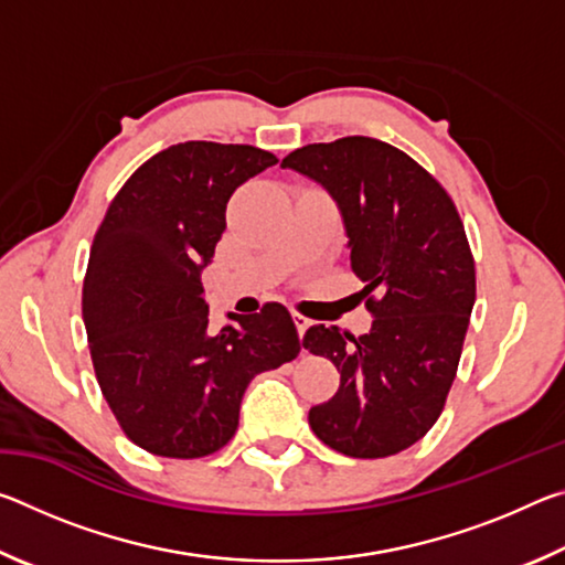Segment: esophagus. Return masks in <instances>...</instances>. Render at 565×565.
Wrapping results in <instances>:
<instances>
[{
  "instance_id": "esophagus-1",
  "label": "esophagus",
  "mask_w": 565,
  "mask_h": 565,
  "mask_svg": "<svg viewBox=\"0 0 565 565\" xmlns=\"http://www.w3.org/2000/svg\"><path fill=\"white\" fill-rule=\"evenodd\" d=\"M294 323H296V331H299V337L303 339V333H306V329L311 327V321L306 319V317H301V313L294 311Z\"/></svg>"
}]
</instances>
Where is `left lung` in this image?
<instances>
[{
  "label": "left lung",
  "mask_w": 565,
  "mask_h": 565,
  "mask_svg": "<svg viewBox=\"0 0 565 565\" xmlns=\"http://www.w3.org/2000/svg\"><path fill=\"white\" fill-rule=\"evenodd\" d=\"M339 204L351 271L366 284L371 331L311 327L303 349L341 374L309 411L323 444L351 458L414 446L441 416L476 301V266L446 189L404 151L371 137L309 145L281 161Z\"/></svg>",
  "instance_id": "left-lung-1"
}]
</instances>
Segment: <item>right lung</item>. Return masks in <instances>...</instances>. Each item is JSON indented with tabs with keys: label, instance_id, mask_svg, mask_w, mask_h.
Masks as SVG:
<instances>
[{
	"label": "right lung",
	"instance_id": "right-lung-1",
	"mask_svg": "<svg viewBox=\"0 0 565 565\" xmlns=\"http://www.w3.org/2000/svg\"><path fill=\"white\" fill-rule=\"evenodd\" d=\"M276 161L248 145L169 147L127 179L94 236L82 291L94 374L121 431L149 454L218 451L248 381L299 356L281 303L209 331L202 284L228 199Z\"/></svg>",
	"mask_w": 565,
	"mask_h": 565
}]
</instances>
